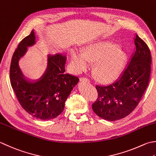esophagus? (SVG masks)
<instances>
[{
  "instance_id": "esophagus-1",
  "label": "esophagus",
  "mask_w": 156,
  "mask_h": 156,
  "mask_svg": "<svg viewBox=\"0 0 156 156\" xmlns=\"http://www.w3.org/2000/svg\"><path fill=\"white\" fill-rule=\"evenodd\" d=\"M80 80L82 82H90V80H88L87 78H80Z\"/></svg>"
}]
</instances>
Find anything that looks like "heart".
Masks as SVG:
<instances>
[{
	"instance_id": "b5f03b06",
	"label": "heart",
	"mask_w": 156,
	"mask_h": 156,
	"mask_svg": "<svg viewBox=\"0 0 156 156\" xmlns=\"http://www.w3.org/2000/svg\"><path fill=\"white\" fill-rule=\"evenodd\" d=\"M71 56L78 72L87 69L90 61H93V73L99 80L105 82L112 81L118 77L126 59V51L121 45L106 40L90 42L84 51L73 48Z\"/></svg>"
}]
</instances>
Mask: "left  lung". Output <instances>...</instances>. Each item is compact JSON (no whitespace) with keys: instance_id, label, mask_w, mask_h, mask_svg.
I'll return each mask as SVG.
<instances>
[{"instance_id":"left-lung-1","label":"left lung","mask_w":156,"mask_h":156,"mask_svg":"<svg viewBox=\"0 0 156 156\" xmlns=\"http://www.w3.org/2000/svg\"><path fill=\"white\" fill-rule=\"evenodd\" d=\"M134 43L135 51L120 77L105 86H96L98 97L92 108L104 120L115 121L129 115L139 104L148 86L151 63L150 51L136 34Z\"/></svg>"}]
</instances>
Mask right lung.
<instances>
[{"instance_id": "add662e5", "label": "right lung", "mask_w": 156, "mask_h": 156, "mask_svg": "<svg viewBox=\"0 0 156 156\" xmlns=\"http://www.w3.org/2000/svg\"><path fill=\"white\" fill-rule=\"evenodd\" d=\"M32 30L15 51L10 66V80L18 101L25 110L36 118L51 120L62 114L65 102L79 78L66 73L67 57L57 53L48 55L47 65L39 79L33 80L24 76L19 62L27 47L36 44Z\"/></svg>"}]
</instances>
